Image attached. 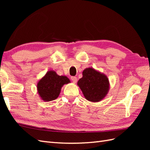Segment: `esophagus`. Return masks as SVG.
I'll use <instances>...</instances> for the list:
<instances>
[{"label":"esophagus","instance_id":"1","mask_svg":"<svg viewBox=\"0 0 150 150\" xmlns=\"http://www.w3.org/2000/svg\"><path fill=\"white\" fill-rule=\"evenodd\" d=\"M71 80L72 81V82H73V83H76L77 81V79L76 77H71Z\"/></svg>","mask_w":150,"mask_h":150}]
</instances>
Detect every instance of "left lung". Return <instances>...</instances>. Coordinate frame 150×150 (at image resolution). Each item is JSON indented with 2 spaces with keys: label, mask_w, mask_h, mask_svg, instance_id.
Listing matches in <instances>:
<instances>
[{
  "label": "left lung",
  "mask_w": 150,
  "mask_h": 150,
  "mask_svg": "<svg viewBox=\"0 0 150 150\" xmlns=\"http://www.w3.org/2000/svg\"><path fill=\"white\" fill-rule=\"evenodd\" d=\"M77 85L86 100L97 103L106 97L110 90V82L107 76L93 68H88L82 71V77Z\"/></svg>",
  "instance_id": "obj_1"
}]
</instances>
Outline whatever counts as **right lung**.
Here are the masks:
<instances>
[{
	"mask_svg": "<svg viewBox=\"0 0 150 150\" xmlns=\"http://www.w3.org/2000/svg\"><path fill=\"white\" fill-rule=\"evenodd\" d=\"M70 82L66 76H60L53 70H50L37 82L38 94L45 102L55 100L59 96L63 86Z\"/></svg>",
	"mask_w": 150,
	"mask_h": 150,
	"instance_id": "right-lung-1",
	"label": "right lung"
}]
</instances>
